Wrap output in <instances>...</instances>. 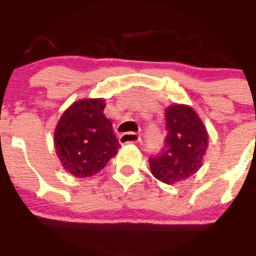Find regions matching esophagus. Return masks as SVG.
<instances>
[{
  "label": "esophagus",
  "mask_w": 256,
  "mask_h": 256,
  "mask_svg": "<svg viewBox=\"0 0 256 256\" xmlns=\"http://www.w3.org/2000/svg\"><path fill=\"white\" fill-rule=\"evenodd\" d=\"M140 140H141V136L133 132L123 133V134H120V137H119V141H120L122 144H136V142H138Z\"/></svg>",
  "instance_id": "34e87169"
}]
</instances>
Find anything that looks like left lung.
Here are the masks:
<instances>
[{"label":"left lung","instance_id":"obj_1","mask_svg":"<svg viewBox=\"0 0 256 256\" xmlns=\"http://www.w3.org/2000/svg\"><path fill=\"white\" fill-rule=\"evenodd\" d=\"M166 138L164 150L148 159L151 173L166 184L182 182L198 172L209 144V134L198 112L188 105L165 108Z\"/></svg>","mask_w":256,"mask_h":256}]
</instances>
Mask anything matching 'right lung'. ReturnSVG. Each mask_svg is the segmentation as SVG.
Returning a JSON list of instances; mask_svg holds the SVG:
<instances>
[{"label": "right lung", "mask_w": 256, "mask_h": 256, "mask_svg": "<svg viewBox=\"0 0 256 256\" xmlns=\"http://www.w3.org/2000/svg\"><path fill=\"white\" fill-rule=\"evenodd\" d=\"M104 98H83L62 112L54 132V146L62 168L74 177L97 174L120 148Z\"/></svg>", "instance_id": "add662e5"}]
</instances>
